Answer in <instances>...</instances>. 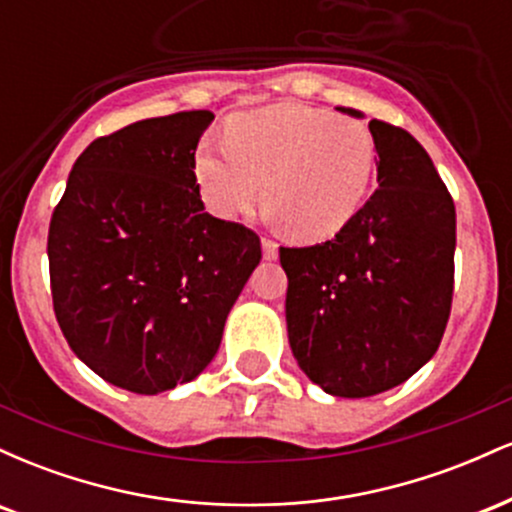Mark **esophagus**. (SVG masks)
<instances>
[{
    "instance_id": "34e87169",
    "label": "esophagus",
    "mask_w": 512,
    "mask_h": 512,
    "mask_svg": "<svg viewBox=\"0 0 512 512\" xmlns=\"http://www.w3.org/2000/svg\"><path fill=\"white\" fill-rule=\"evenodd\" d=\"M262 255L264 260H276V255H279V245H276L272 238H262Z\"/></svg>"
}]
</instances>
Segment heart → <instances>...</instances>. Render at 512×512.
Returning <instances> with one entry per match:
<instances>
[{
	"label": "heart",
	"instance_id": "obj_1",
	"mask_svg": "<svg viewBox=\"0 0 512 512\" xmlns=\"http://www.w3.org/2000/svg\"><path fill=\"white\" fill-rule=\"evenodd\" d=\"M375 175V142L356 117L298 103L240 113L226 139H204L195 178L221 219L245 214L262 195L269 216L298 238L334 236L356 216Z\"/></svg>",
	"mask_w": 512,
	"mask_h": 512
}]
</instances>
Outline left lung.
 I'll return each mask as SVG.
<instances>
[{"mask_svg": "<svg viewBox=\"0 0 512 512\" xmlns=\"http://www.w3.org/2000/svg\"><path fill=\"white\" fill-rule=\"evenodd\" d=\"M368 129L378 190L332 240L279 248L291 351L337 397L380 395L424 366L455 284V202L431 156L407 129Z\"/></svg>", "mask_w": 512, "mask_h": 512, "instance_id": "obj_1", "label": "left lung"}]
</instances>
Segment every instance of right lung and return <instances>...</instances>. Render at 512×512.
Segmentation results:
<instances>
[{
    "label": "right lung",
    "instance_id": "1",
    "mask_svg": "<svg viewBox=\"0 0 512 512\" xmlns=\"http://www.w3.org/2000/svg\"><path fill=\"white\" fill-rule=\"evenodd\" d=\"M211 120L190 110L93 139L52 211L50 291L64 339L137 395L209 366L262 260L255 231L204 211L195 151Z\"/></svg>",
    "mask_w": 512,
    "mask_h": 512
}]
</instances>
